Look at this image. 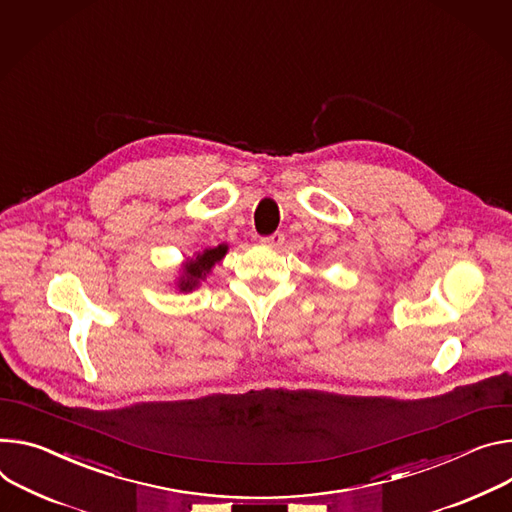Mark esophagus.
<instances>
[{"mask_svg": "<svg viewBox=\"0 0 512 512\" xmlns=\"http://www.w3.org/2000/svg\"><path fill=\"white\" fill-rule=\"evenodd\" d=\"M284 235L282 232H273V235H269V237H265L261 243L265 245V247H271V249H280L282 245H284Z\"/></svg>", "mask_w": 512, "mask_h": 512, "instance_id": "esophagus-1", "label": "esophagus"}]
</instances>
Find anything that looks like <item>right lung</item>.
Returning <instances> with one entry per match:
<instances>
[{"label": "right lung", "mask_w": 512, "mask_h": 512, "mask_svg": "<svg viewBox=\"0 0 512 512\" xmlns=\"http://www.w3.org/2000/svg\"><path fill=\"white\" fill-rule=\"evenodd\" d=\"M228 253V245L222 243L218 247L212 249H204L202 253H196L194 257H188L181 263L179 275L175 280V288L177 292H194L196 288H200L202 282H206V275L212 273V267L216 263H220L224 259V255Z\"/></svg>", "instance_id": "right-lung-1"}]
</instances>
